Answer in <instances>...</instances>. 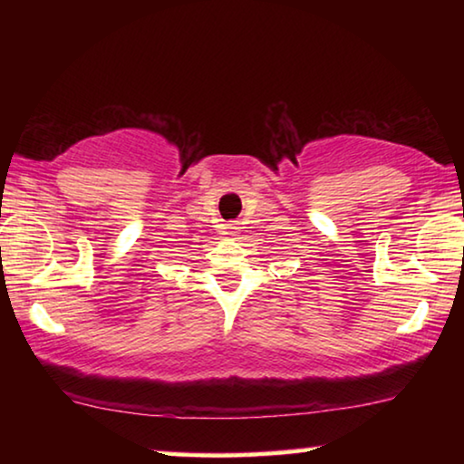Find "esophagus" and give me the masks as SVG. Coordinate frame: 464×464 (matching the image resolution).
Masks as SVG:
<instances>
[{
    "label": "esophagus",
    "instance_id": "1",
    "mask_svg": "<svg viewBox=\"0 0 464 464\" xmlns=\"http://www.w3.org/2000/svg\"><path fill=\"white\" fill-rule=\"evenodd\" d=\"M227 229H229V233H231V235H237V233H239V227H237V223H229V227H227Z\"/></svg>",
    "mask_w": 464,
    "mask_h": 464
}]
</instances>
